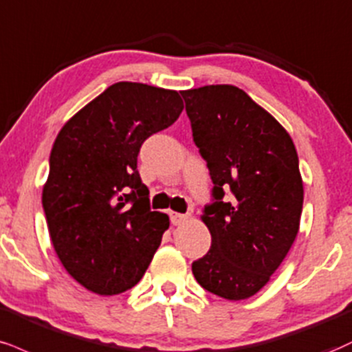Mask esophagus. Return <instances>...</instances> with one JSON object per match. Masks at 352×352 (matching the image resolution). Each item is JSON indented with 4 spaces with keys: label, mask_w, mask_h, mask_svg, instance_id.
Listing matches in <instances>:
<instances>
[{
    "label": "esophagus",
    "mask_w": 352,
    "mask_h": 352,
    "mask_svg": "<svg viewBox=\"0 0 352 352\" xmlns=\"http://www.w3.org/2000/svg\"><path fill=\"white\" fill-rule=\"evenodd\" d=\"M190 218V214H182V213H170V221L172 224H175V226H179V224L185 223L187 219Z\"/></svg>",
    "instance_id": "obj_1"
}]
</instances>
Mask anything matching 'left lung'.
I'll return each instance as SVG.
<instances>
[{
	"label": "left lung",
	"mask_w": 352,
	"mask_h": 352,
	"mask_svg": "<svg viewBox=\"0 0 352 352\" xmlns=\"http://www.w3.org/2000/svg\"><path fill=\"white\" fill-rule=\"evenodd\" d=\"M180 93L213 182L201 217L211 248L192 272L218 297L249 298L269 282L297 238L303 206L297 151L272 114L238 87Z\"/></svg>",
	"instance_id": "1"
}]
</instances>
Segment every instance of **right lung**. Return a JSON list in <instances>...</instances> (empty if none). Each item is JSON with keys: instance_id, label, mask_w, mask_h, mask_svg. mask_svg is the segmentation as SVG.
<instances>
[{"instance_id": "right-lung-1", "label": "right lung", "mask_w": 352, "mask_h": 352, "mask_svg": "<svg viewBox=\"0 0 352 352\" xmlns=\"http://www.w3.org/2000/svg\"><path fill=\"white\" fill-rule=\"evenodd\" d=\"M182 109L177 91L120 82L80 109L55 139L42 208L58 259L85 289L122 294L149 267L168 217L151 210L138 155Z\"/></svg>"}]
</instances>
